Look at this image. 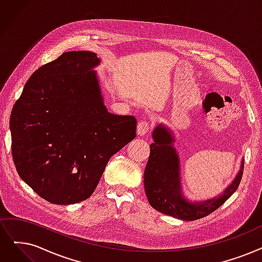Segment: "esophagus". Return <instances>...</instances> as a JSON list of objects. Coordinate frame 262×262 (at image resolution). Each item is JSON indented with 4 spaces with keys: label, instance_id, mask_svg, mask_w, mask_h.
I'll list each match as a JSON object with an SVG mask.
<instances>
[{
    "label": "esophagus",
    "instance_id": "34e87169",
    "mask_svg": "<svg viewBox=\"0 0 262 262\" xmlns=\"http://www.w3.org/2000/svg\"><path fill=\"white\" fill-rule=\"evenodd\" d=\"M150 130V123L146 121H141L138 123L137 126V134L139 136H144L147 132Z\"/></svg>",
    "mask_w": 262,
    "mask_h": 262
}]
</instances>
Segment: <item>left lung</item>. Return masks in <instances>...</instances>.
Segmentation results:
<instances>
[{
    "label": "left lung",
    "mask_w": 262,
    "mask_h": 262,
    "mask_svg": "<svg viewBox=\"0 0 262 262\" xmlns=\"http://www.w3.org/2000/svg\"><path fill=\"white\" fill-rule=\"evenodd\" d=\"M149 161L144 170V189L151 207L163 214L182 221H196L217 210L240 185L244 167L220 196L190 202L182 194L180 159L173 146L174 137L169 128L157 125L153 130Z\"/></svg>",
    "instance_id": "1"
}]
</instances>
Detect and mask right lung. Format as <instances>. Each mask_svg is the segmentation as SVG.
Instances as JSON below:
<instances>
[{
    "label": "right lung",
    "instance_id": "add662e5",
    "mask_svg": "<svg viewBox=\"0 0 262 262\" xmlns=\"http://www.w3.org/2000/svg\"><path fill=\"white\" fill-rule=\"evenodd\" d=\"M96 53L70 51L33 73L10 116L20 178L42 199L73 204L93 194L112 155L136 137L137 120L104 105Z\"/></svg>",
    "mask_w": 262,
    "mask_h": 262
}]
</instances>
